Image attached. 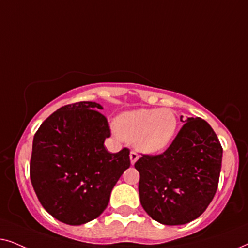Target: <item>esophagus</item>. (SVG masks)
I'll return each instance as SVG.
<instances>
[{
	"label": "esophagus",
	"instance_id": "1",
	"mask_svg": "<svg viewBox=\"0 0 248 248\" xmlns=\"http://www.w3.org/2000/svg\"><path fill=\"white\" fill-rule=\"evenodd\" d=\"M139 159V155L135 151H131L130 152V160H131V164L134 165L135 162H137V160Z\"/></svg>",
	"mask_w": 248,
	"mask_h": 248
}]
</instances>
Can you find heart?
<instances>
[{
	"mask_svg": "<svg viewBox=\"0 0 248 248\" xmlns=\"http://www.w3.org/2000/svg\"><path fill=\"white\" fill-rule=\"evenodd\" d=\"M178 121L169 108H140L125 111L115 121L116 135L133 142L144 154H157L167 149L174 141Z\"/></svg>",
	"mask_w": 248,
	"mask_h": 248,
	"instance_id": "heart-1",
	"label": "heart"
}]
</instances>
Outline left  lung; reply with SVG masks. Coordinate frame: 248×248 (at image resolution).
<instances>
[{"instance_id": "8db88e82", "label": "left lung", "mask_w": 248, "mask_h": 248, "mask_svg": "<svg viewBox=\"0 0 248 248\" xmlns=\"http://www.w3.org/2000/svg\"><path fill=\"white\" fill-rule=\"evenodd\" d=\"M181 121L185 124L164 154L144 155L134 165L142 208L167 226L185 225L205 211L221 170L222 147L208 122Z\"/></svg>"}]
</instances>
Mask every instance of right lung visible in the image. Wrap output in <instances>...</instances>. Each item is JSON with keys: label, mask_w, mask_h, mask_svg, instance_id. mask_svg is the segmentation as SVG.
<instances>
[{"label": "right lung", "mask_w": 248, "mask_h": 248, "mask_svg": "<svg viewBox=\"0 0 248 248\" xmlns=\"http://www.w3.org/2000/svg\"><path fill=\"white\" fill-rule=\"evenodd\" d=\"M100 104L66 105L46 118L36 132L30 179L44 209L61 222L80 226L107 208L111 189L130 167V150L110 154V137Z\"/></svg>", "instance_id": "1"}]
</instances>
